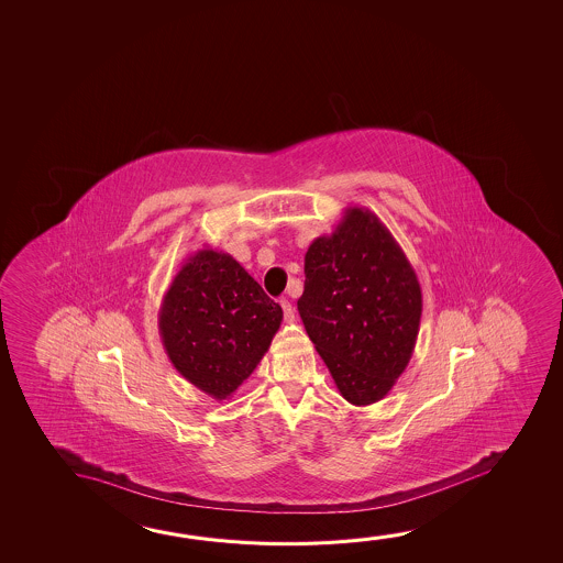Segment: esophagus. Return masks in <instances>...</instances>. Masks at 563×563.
Returning a JSON list of instances; mask_svg holds the SVG:
<instances>
[{
    "instance_id": "34e87169",
    "label": "esophagus",
    "mask_w": 563,
    "mask_h": 563,
    "mask_svg": "<svg viewBox=\"0 0 563 563\" xmlns=\"http://www.w3.org/2000/svg\"><path fill=\"white\" fill-rule=\"evenodd\" d=\"M280 308H283V312H285L286 320H292L295 318V308H292V305L286 300V298H280Z\"/></svg>"
}]
</instances>
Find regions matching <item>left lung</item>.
<instances>
[{"label": "left lung", "mask_w": 563, "mask_h": 563, "mask_svg": "<svg viewBox=\"0 0 563 563\" xmlns=\"http://www.w3.org/2000/svg\"><path fill=\"white\" fill-rule=\"evenodd\" d=\"M298 313L341 397L378 402L415 351L422 288L387 225L350 206L330 235L310 243Z\"/></svg>", "instance_id": "obj_1"}]
</instances>
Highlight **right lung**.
Returning a JSON list of instances; mask_svg holds the SVG:
<instances>
[{"mask_svg":"<svg viewBox=\"0 0 563 563\" xmlns=\"http://www.w3.org/2000/svg\"><path fill=\"white\" fill-rule=\"evenodd\" d=\"M280 322L283 308L230 253L212 247L186 258L158 310L168 360L216 400L230 398L255 371Z\"/></svg>","mask_w":563,"mask_h":563,"instance_id":"obj_1","label":"right lung"}]
</instances>
